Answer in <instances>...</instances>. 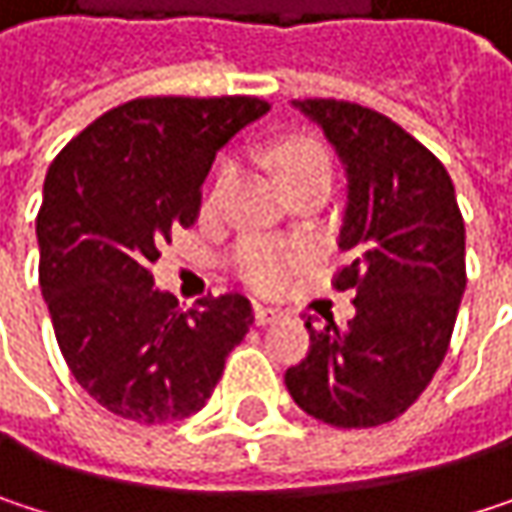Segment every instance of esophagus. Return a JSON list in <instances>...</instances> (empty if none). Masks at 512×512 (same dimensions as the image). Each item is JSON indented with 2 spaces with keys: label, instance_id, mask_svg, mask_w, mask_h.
<instances>
[{
  "label": "esophagus",
  "instance_id": "34e87169",
  "mask_svg": "<svg viewBox=\"0 0 512 512\" xmlns=\"http://www.w3.org/2000/svg\"><path fill=\"white\" fill-rule=\"evenodd\" d=\"M278 317H281V311H278V308L255 305V323H257V326H269V323H275Z\"/></svg>",
  "mask_w": 512,
  "mask_h": 512
}]
</instances>
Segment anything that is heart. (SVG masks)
Returning <instances> with one entry per match:
<instances>
[{"instance_id": "b5f03b06", "label": "heart", "mask_w": 512, "mask_h": 512, "mask_svg": "<svg viewBox=\"0 0 512 512\" xmlns=\"http://www.w3.org/2000/svg\"><path fill=\"white\" fill-rule=\"evenodd\" d=\"M269 162L278 171L284 186H293L305 177H329L332 180V159L323 145L311 139H287L269 151ZM234 162L225 159L213 177V195H222L234 180ZM311 252L302 243H278V240H246L234 252V272L243 284L260 293H275L287 287V281L308 263Z\"/></svg>"}]
</instances>
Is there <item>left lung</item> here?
I'll return each instance as SVG.
<instances>
[{"label": "left lung", "mask_w": 512, "mask_h": 512, "mask_svg": "<svg viewBox=\"0 0 512 512\" xmlns=\"http://www.w3.org/2000/svg\"><path fill=\"white\" fill-rule=\"evenodd\" d=\"M347 171L338 290L356 287V317L311 332L284 373L296 406L361 430L400 418L448 353L465 290V225L445 165L391 118L347 100H296Z\"/></svg>", "instance_id": "8db88e82"}]
</instances>
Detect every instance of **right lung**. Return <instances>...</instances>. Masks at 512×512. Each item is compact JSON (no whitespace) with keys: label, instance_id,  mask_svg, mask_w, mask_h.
Instances as JSON below:
<instances>
[{"label":"right lung","instance_id":"right-lung-1","mask_svg":"<svg viewBox=\"0 0 512 512\" xmlns=\"http://www.w3.org/2000/svg\"><path fill=\"white\" fill-rule=\"evenodd\" d=\"M257 97H139L52 159L38 213L41 290L76 382L112 415L168 424L198 412L252 326L240 293L180 311L151 266L198 219L201 183Z\"/></svg>","mask_w":512,"mask_h":512}]
</instances>
